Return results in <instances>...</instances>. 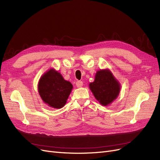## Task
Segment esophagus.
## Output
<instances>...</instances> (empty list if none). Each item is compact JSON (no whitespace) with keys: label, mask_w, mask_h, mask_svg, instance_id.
<instances>
[{"label":"esophagus","mask_w":160,"mask_h":160,"mask_svg":"<svg viewBox=\"0 0 160 160\" xmlns=\"http://www.w3.org/2000/svg\"><path fill=\"white\" fill-rule=\"evenodd\" d=\"M76 86H77V88H81V87L83 86V82L81 81H77L76 83Z\"/></svg>","instance_id":"obj_1"}]
</instances>
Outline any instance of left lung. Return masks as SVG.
<instances>
[{
    "label": "left lung",
    "mask_w": 160,
    "mask_h": 160,
    "mask_svg": "<svg viewBox=\"0 0 160 160\" xmlns=\"http://www.w3.org/2000/svg\"><path fill=\"white\" fill-rule=\"evenodd\" d=\"M89 89L100 104L108 106L118 98L121 89L119 82L109 69L97 71Z\"/></svg>",
    "instance_id": "1"
}]
</instances>
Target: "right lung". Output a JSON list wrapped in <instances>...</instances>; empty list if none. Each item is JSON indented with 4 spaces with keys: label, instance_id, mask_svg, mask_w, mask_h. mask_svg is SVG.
I'll return each instance as SVG.
<instances>
[{
    "label": "right lung",
    "instance_id": "add662e5",
    "mask_svg": "<svg viewBox=\"0 0 160 160\" xmlns=\"http://www.w3.org/2000/svg\"><path fill=\"white\" fill-rule=\"evenodd\" d=\"M72 89L70 82L53 68L43 73L38 83V91L43 102L55 109L64 107Z\"/></svg>",
    "mask_w": 160,
    "mask_h": 160
}]
</instances>
